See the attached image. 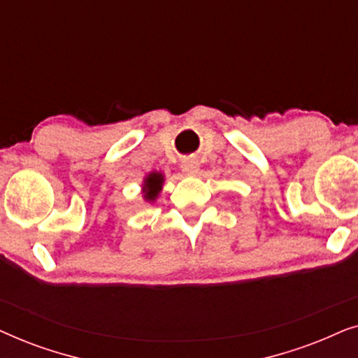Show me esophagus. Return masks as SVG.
Wrapping results in <instances>:
<instances>
[{
    "instance_id": "obj_1",
    "label": "esophagus",
    "mask_w": 358,
    "mask_h": 358,
    "mask_svg": "<svg viewBox=\"0 0 358 358\" xmlns=\"http://www.w3.org/2000/svg\"><path fill=\"white\" fill-rule=\"evenodd\" d=\"M199 169H200L199 161H195V159H185V161H182V171L187 176H195V174L199 173Z\"/></svg>"
}]
</instances>
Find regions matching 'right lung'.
Returning <instances> with one entry per match:
<instances>
[{
	"label": "right lung",
	"instance_id": "1",
	"mask_svg": "<svg viewBox=\"0 0 358 358\" xmlns=\"http://www.w3.org/2000/svg\"><path fill=\"white\" fill-rule=\"evenodd\" d=\"M164 176L161 173H150L143 180V199L153 202L163 189Z\"/></svg>",
	"mask_w": 358,
	"mask_h": 358
}]
</instances>
